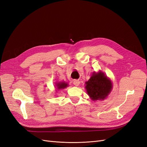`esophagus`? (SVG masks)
I'll list each match as a JSON object with an SVG mask.
<instances>
[{
	"mask_svg": "<svg viewBox=\"0 0 147 147\" xmlns=\"http://www.w3.org/2000/svg\"><path fill=\"white\" fill-rule=\"evenodd\" d=\"M73 84L76 86H78L80 84V81L79 80H74L73 81Z\"/></svg>",
	"mask_w": 147,
	"mask_h": 147,
	"instance_id": "1",
	"label": "esophagus"
}]
</instances>
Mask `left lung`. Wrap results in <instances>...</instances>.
Here are the masks:
<instances>
[{
	"label": "left lung",
	"instance_id": "8db88e82",
	"mask_svg": "<svg viewBox=\"0 0 147 147\" xmlns=\"http://www.w3.org/2000/svg\"><path fill=\"white\" fill-rule=\"evenodd\" d=\"M88 94L93 100H104L112 89L111 81L101 71L94 72L89 80L86 82Z\"/></svg>",
	"mask_w": 147,
	"mask_h": 147
}]
</instances>
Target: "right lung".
<instances>
[{"label":"right lung","mask_w":147,"mask_h":147,"mask_svg":"<svg viewBox=\"0 0 147 147\" xmlns=\"http://www.w3.org/2000/svg\"><path fill=\"white\" fill-rule=\"evenodd\" d=\"M56 86L57 87V89L58 90H60V89H63L66 88V87L68 86V84H67L66 82H56Z\"/></svg>","instance_id":"1"}]
</instances>
